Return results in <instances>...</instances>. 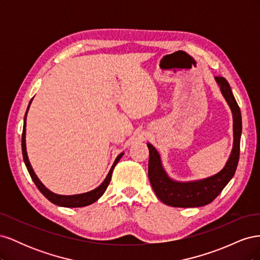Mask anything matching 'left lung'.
<instances>
[{"mask_svg": "<svg viewBox=\"0 0 260 260\" xmlns=\"http://www.w3.org/2000/svg\"><path fill=\"white\" fill-rule=\"evenodd\" d=\"M220 91L225 99L233 116V147L224 167L218 174L200 180L180 182L171 179L162 167L157 149L147 143L149 151L148 179L154 192L164 204L172 207H201L211 203L229 183L238 167L240 158V141L242 135V117L230 84L222 77H215Z\"/></svg>", "mask_w": 260, "mask_h": 260, "instance_id": "1", "label": "left lung"}]
</instances>
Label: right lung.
<instances>
[{
  "instance_id": "1",
  "label": "right lung",
  "mask_w": 260,
  "mask_h": 260,
  "mask_svg": "<svg viewBox=\"0 0 260 260\" xmlns=\"http://www.w3.org/2000/svg\"><path fill=\"white\" fill-rule=\"evenodd\" d=\"M32 100L34 99H31L30 103L28 105V108H27L25 118H23V129H22V136H21V149H22L23 161H25V165H26V167L28 169V172H29L31 179H32L35 184L39 188V191H40L50 202L55 204V205L61 206V207H72V208H74V207H84V206L91 205V204H93L94 202H96L106 191V188H107L109 182H111L113 170H114L116 165L118 164V161L120 160L123 153L119 154L116 157L113 166H112L111 170H109L108 175L106 176L105 180L98 187L94 188V190L85 192V193H81V194H75V195H59V194H55V193L51 192L48 187H45V185L41 182L40 180H39V178L35 174V171H34L32 167H31V164L29 161L28 155H27V148H26V119H27V113L29 111V107H30V104H31V102H32Z\"/></svg>"
}]
</instances>
